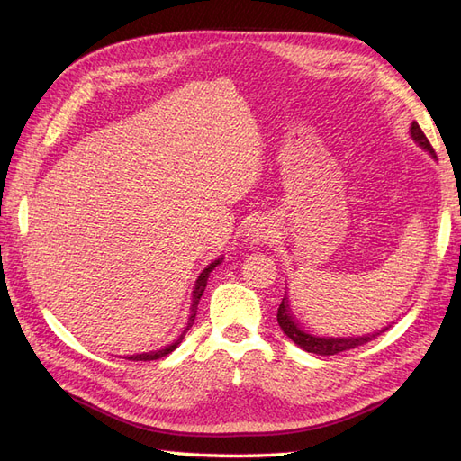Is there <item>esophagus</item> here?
I'll list each match as a JSON object with an SVG mask.
<instances>
[{"instance_id":"obj_1","label":"esophagus","mask_w":461,"mask_h":461,"mask_svg":"<svg viewBox=\"0 0 461 461\" xmlns=\"http://www.w3.org/2000/svg\"><path fill=\"white\" fill-rule=\"evenodd\" d=\"M267 239H269V232L265 229H252L248 232V240L252 244H259V242L267 240Z\"/></svg>"}]
</instances>
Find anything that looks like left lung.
<instances>
[{
  "label": "left lung",
  "instance_id": "left-lung-1",
  "mask_svg": "<svg viewBox=\"0 0 461 461\" xmlns=\"http://www.w3.org/2000/svg\"><path fill=\"white\" fill-rule=\"evenodd\" d=\"M410 132H411V138H413V140H415L417 144H420L423 149H427L432 158H437L435 149H432V146H430V142L427 140V136L423 134L420 124L411 122ZM276 321H278V325H281L283 332L286 334V337H288L292 342L298 344V346L302 348V350L310 352V354H315V356H334V354H340V352H344V350H352V348H357V346H364V344L371 342L373 339H376L381 332H384V330L388 329V327H386V329H383V330H379V332L366 334V337H346V339H342V337H337V339H332V337H313V334L302 330L300 325L296 323V319L292 317L286 296L283 298L281 305H278Z\"/></svg>",
  "mask_w": 461,
  "mask_h": 461
}]
</instances>
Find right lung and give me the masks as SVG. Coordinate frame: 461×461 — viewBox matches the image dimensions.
<instances>
[{
  "instance_id": "add662e5",
  "label": "right lung",
  "mask_w": 461,
  "mask_h": 461,
  "mask_svg": "<svg viewBox=\"0 0 461 461\" xmlns=\"http://www.w3.org/2000/svg\"><path fill=\"white\" fill-rule=\"evenodd\" d=\"M221 259L222 258H219V259H215L213 263H209L207 267L200 273V276H198V281H196V288H194V303H192V315H190V321H188V327L185 329V332L192 327V323H194V317H196V310H198V303H200V298H202V294H203V290H205V286H207V278H209V273H212L217 265L221 263ZM185 332L180 334L178 337V340H175L173 344H169V346H165L163 350H156V352H146V354H136V356H127L124 359H132V361H151V359H159V357H163V356H167V354H171L175 348L183 342V339H185Z\"/></svg>"
}]
</instances>
